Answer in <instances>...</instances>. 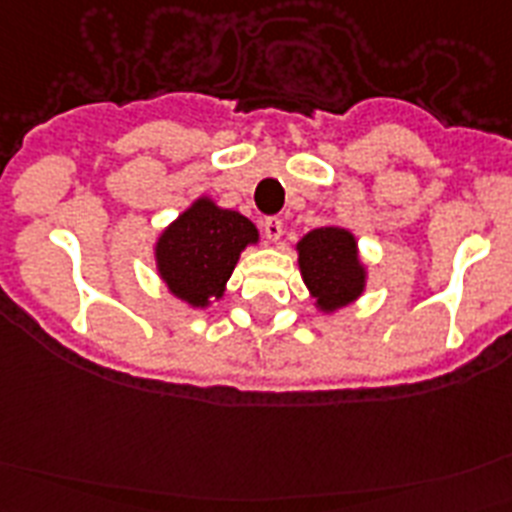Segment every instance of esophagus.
<instances>
[{"label":"esophagus","instance_id":"34e87169","mask_svg":"<svg viewBox=\"0 0 512 512\" xmlns=\"http://www.w3.org/2000/svg\"><path fill=\"white\" fill-rule=\"evenodd\" d=\"M262 231H265V237L270 242H278L283 237V221L278 216H268V219L262 221Z\"/></svg>","mask_w":512,"mask_h":512}]
</instances>
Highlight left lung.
Segmentation results:
<instances>
[{
    "instance_id": "8db88e82",
    "label": "left lung",
    "mask_w": 512,
    "mask_h": 512,
    "mask_svg": "<svg viewBox=\"0 0 512 512\" xmlns=\"http://www.w3.org/2000/svg\"><path fill=\"white\" fill-rule=\"evenodd\" d=\"M299 265L309 291L317 296L322 309L332 311L361 296L363 265L350 231L322 226L309 231L299 242Z\"/></svg>"
}]
</instances>
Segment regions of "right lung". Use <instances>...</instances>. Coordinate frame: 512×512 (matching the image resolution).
Returning a JSON list of instances; mask_svg holds the SVG:
<instances>
[{
    "label": "right lung",
    "instance_id": "obj_1",
    "mask_svg": "<svg viewBox=\"0 0 512 512\" xmlns=\"http://www.w3.org/2000/svg\"><path fill=\"white\" fill-rule=\"evenodd\" d=\"M257 242V229L242 213L198 201L157 242L159 275L170 291L193 306L219 299L239 252Z\"/></svg>",
    "mask_w": 512,
    "mask_h": 512
}]
</instances>
